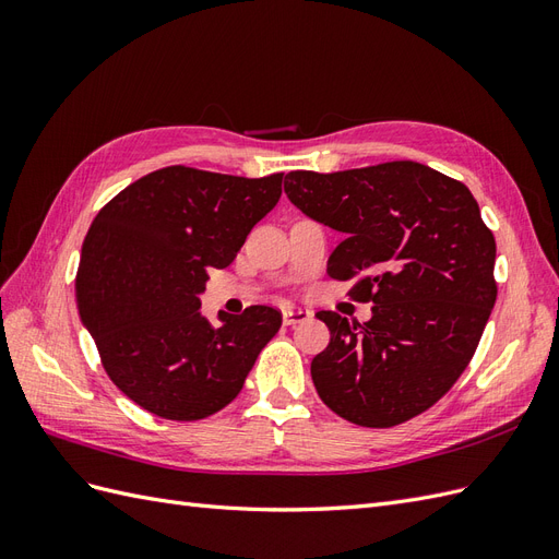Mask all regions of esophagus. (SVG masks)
<instances>
[{"mask_svg": "<svg viewBox=\"0 0 559 559\" xmlns=\"http://www.w3.org/2000/svg\"><path fill=\"white\" fill-rule=\"evenodd\" d=\"M282 319H284V326H296V324H302V321H310L312 312L300 310V308H286L282 312Z\"/></svg>", "mask_w": 559, "mask_h": 559, "instance_id": "obj_1", "label": "esophagus"}]
</instances>
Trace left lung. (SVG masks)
<instances>
[{
    "label": "left lung",
    "instance_id": "obj_1",
    "mask_svg": "<svg viewBox=\"0 0 559 559\" xmlns=\"http://www.w3.org/2000/svg\"><path fill=\"white\" fill-rule=\"evenodd\" d=\"M284 191L341 230L326 273L357 280L364 324L321 310L331 343L312 359L319 399L359 427H396L443 399L476 352L497 300V242L462 181L415 160L286 175Z\"/></svg>",
    "mask_w": 559,
    "mask_h": 559
}]
</instances>
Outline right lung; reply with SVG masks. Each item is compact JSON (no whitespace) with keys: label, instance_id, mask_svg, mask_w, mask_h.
I'll return each instance as SVG.
<instances>
[{"label":"right lung","instance_id":"obj_1","mask_svg":"<svg viewBox=\"0 0 559 559\" xmlns=\"http://www.w3.org/2000/svg\"><path fill=\"white\" fill-rule=\"evenodd\" d=\"M282 173L247 179L170 165L99 210L81 247L79 317L109 380L163 419H205L240 389L282 326V312L200 314L207 270L238 257L277 205Z\"/></svg>","mask_w":559,"mask_h":559}]
</instances>
